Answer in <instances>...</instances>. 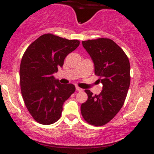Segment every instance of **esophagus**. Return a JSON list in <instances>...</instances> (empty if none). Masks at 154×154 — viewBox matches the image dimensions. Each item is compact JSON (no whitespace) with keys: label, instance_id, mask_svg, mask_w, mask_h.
<instances>
[{"label":"esophagus","instance_id":"esophagus-1","mask_svg":"<svg viewBox=\"0 0 154 154\" xmlns=\"http://www.w3.org/2000/svg\"><path fill=\"white\" fill-rule=\"evenodd\" d=\"M76 90H77V91H83V89H82V88H79V87H77V86H76Z\"/></svg>","mask_w":154,"mask_h":154}]
</instances>
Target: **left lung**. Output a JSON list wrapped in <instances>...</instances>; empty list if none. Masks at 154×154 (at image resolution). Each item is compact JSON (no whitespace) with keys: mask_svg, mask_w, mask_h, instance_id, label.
Returning a JSON list of instances; mask_svg holds the SVG:
<instances>
[{"mask_svg":"<svg viewBox=\"0 0 154 154\" xmlns=\"http://www.w3.org/2000/svg\"><path fill=\"white\" fill-rule=\"evenodd\" d=\"M82 44L94 63V74L103 84L98 95L85 90L88 100L80 107L82 116L90 125L103 126L123 106L130 83V62L123 50L109 38L87 40Z\"/></svg>","mask_w":154,"mask_h":154,"instance_id":"8db88e82","label":"left lung"}]
</instances>
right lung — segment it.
<instances>
[{"label":"right lung","mask_w":154,"mask_h":154,"mask_svg":"<svg viewBox=\"0 0 154 154\" xmlns=\"http://www.w3.org/2000/svg\"><path fill=\"white\" fill-rule=\"evenodd\" d=\"M80 45L53 34L38 37L26 50L20 66L21 94L29 112L42 125L55 123L63 104L74 92V85L61 84L54 77L68 54Z\"/></svg>","instance_id":"right-lung-1"}]
</instances>
